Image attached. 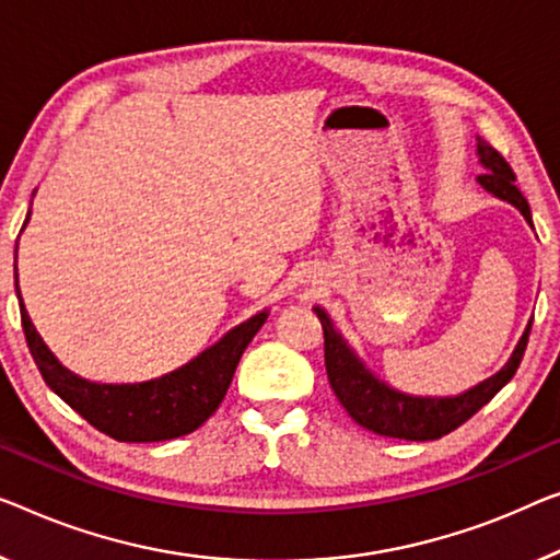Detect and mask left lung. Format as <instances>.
I'll return each mask as SVG.
<instances>
[{"instance_id": "obj_1", "label": "left lung", "mask_w": 560, "mask_h": 560, "mask_svg": "<svg viewBox=\"0 0 560 560\" xmlns=\"http://www.w3.org/2000/svg\"><path fill=\"white\" fill-rule=\"evenodd\" d=\"M475 153H478V163L486 168V173H480L475 180L488 194L518 208L523 219L533 229L530 206L521 190L515 188V173L505 163V158L493 145H488L480 136L475 138ZM314 312L319 316L324 329V364H327L329 385L341 407L362 428L377 432V435L399 440H438L447 435V432H453L455 428H460L480 407H486L513 380V374L523 360L525 345H528L533 324L530 319L528 327L521 334L513 354L508 357V362L500 366L493 377L478 382V385L460 392V395L422 397L407 395V392H399L387 385L385 380H380L360 360V354L354 352L352 345L341 337V331L334 327L327 308L314 306Z\"/></svg>"}]
</instances>
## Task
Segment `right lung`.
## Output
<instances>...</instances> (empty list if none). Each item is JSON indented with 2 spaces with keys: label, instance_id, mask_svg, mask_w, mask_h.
Here are the masks:
<instances>
[{
  "label": "right lung",
  "instance_id": "right-lung-1",
  "mask_svg": "<svg viewBox=\"0 0 560 560\" xmlns=\"http://www.w3.org/2000/svg\"><path fill=\"white\" fill-rule=\"evenodd\" d=\"M27 221H24V226H27ZM14 289L16 299H20L24 337H27V347L47 387L57 397H62L74 412L85 417L93 428L120 442H161L198 430L208 417L219 410L241 354L269 316V308H261L252 319L229 329L215 345L203 349L178 370L163 374V377L132 382V385H103V382H90L67 370L52 354V349L45 345V339L39 337L20 294L16 248Z\"/></svg>",
  "mask_w": 560,
  "mask_h": 560
}]
</instances>
